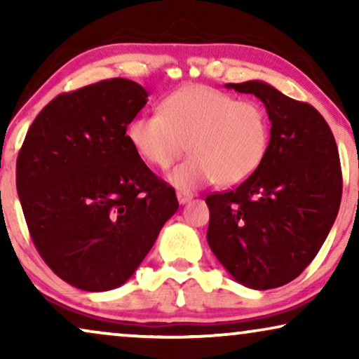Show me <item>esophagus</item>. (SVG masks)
Masks as SVG:
<instances>
[{
	"label": "esophagus",
	"mask_w": 359,
	"mask_h": 359,
	"mask_svg": "<svg viewBox=\"0 0 359 359\" xmlns=\"http://www.w3.org/2000/svg\"><path fill=\"white\" fill-rule=\"evenodd\" d=\"M176 198H178L180 204H186V203H189L194 196H193V193H188V191H178V193H176Z\"/></svg>",
	"instance_id": "1"
}]
</instances>
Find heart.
<instances>
[{"instance_id": "heart-1", "label": "heart", "mask_w": 359, "mask_h": 359, "mask_svg": "<svg viewBox=\"0 0 359 359\" xmlns=\"http://www.w3.org/2000/svg\"><path fill=\"white\" fill-rule=\"evenodd\" d=\"M269 137L268 114L258 102L204 85L180 88L161 101L160 114L137 116L129 126L134 150L156 168H168L188 144L191 156L168 173L170 183L184 191L247 180L263 163Z\"/></svg>"}]
</instances>
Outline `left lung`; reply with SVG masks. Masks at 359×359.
Segmentation results:
<instances>
[{
	"label": "left lung",
	"instance_id": "8db88e82",
	"mask_svg": "<svg viewBox=\"0 0 359 359\" xmlns=\"http://www.w3.org/2000/svg\"><path fill=\"white\" fill-rule=\"evenodd\" d=\"M225 88L262 100L271 137L252 176L205 198L208 243L235 281L264 291L296 279L325 242L340 209V158L316 107L258 80Z\"/></svg>",
	"mask_w": 359,
	"mask_h": 359
}]
</instances>
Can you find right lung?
Listing matches in <instances>:
<instances>
[{
    "label": "right lung",
    "instance_id": "1",
    "mask_svg": "<svg viewBox=\"0 0 359 359\" xmlns=\"http://www.w3.org/2000/svg\"><path fill=\"white\" fill-rule=\"evenodd\" d=\"M147 97L126 78L57 96L18 155L16 188L32 242L58 278L83 291L122 286L178 210L175 189L126 135Z\"/></svg>",
    "mask_w": 359,
    "mask_h": 359
}]
</instances>
